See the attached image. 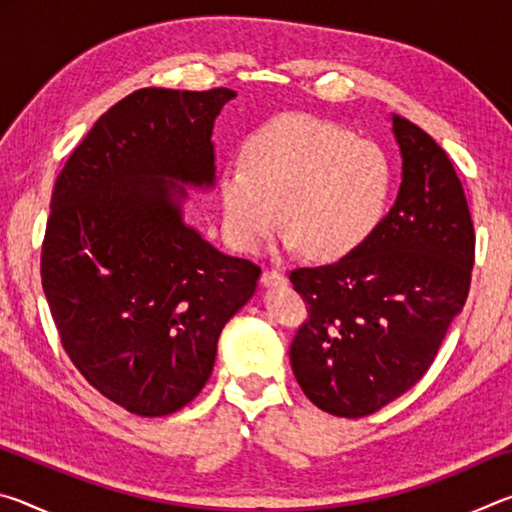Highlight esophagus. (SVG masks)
<instances>
[{"mask_svg":"<svg viewBox=\"0 0 512 512\" xmlns=\"http://www.w3.org/2000/svg\"><path fill=\"white\" fill-rule=\"evenodd\" d=\"M262 287L271 289V287H284L287 284V277H284L280 271H264L262 277H259Z\"/></svg>","mask_w":512,"mask_h":512,"instance_id":"1","label":"esophagus"}]
</instances>
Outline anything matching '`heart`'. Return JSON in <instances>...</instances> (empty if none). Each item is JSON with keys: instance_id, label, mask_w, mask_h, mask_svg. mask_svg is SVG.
Listing matches in <instances>:
<instances>
[{"instance_id": "1", "label": "heart", "mask_w": 512, "mask_h": 512, "mask_svg": "<svg viewBox=\"0 0 512 512\" xmlns=\"http://www.w3.org/2000/svg\"><path fill=\"white\" fill-rule=\"evenodd\" d=\"M393 192L391 160L377 142L332 121L282 115L248 137L241 169L221 176L223 228L253 253L280 223L284 246L343 259L375 235Z\"/></svg>"}]
</instances>
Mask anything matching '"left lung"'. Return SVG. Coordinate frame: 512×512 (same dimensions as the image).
I'll return each mask as SVG.
<instances>
[{"label": "left lung", "instance_id": "obj_1", "mask_svg": "<svg viewBox=\"0 0 512 512\" xmlns=\"http://www.w3.org/2000/svg\"><path fill=\"white\" fill-rule=\"evenodd\" d=\"M391 121L402 155L391 212L352 255L289 275L309 305L293 375L339 418L375 413L418 384L470 291L474 225L454 164L409 119Z\"/></svg>", "mask_w": 512, "mask_h": 512}]
</instances>
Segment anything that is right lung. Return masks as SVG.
Listing matches in <instances>:
<instances>
[{
	"instance_id": "1",
	"label": "right lung",
	"mask_w": 512,
	"mask_h": 512,
	"mask_svg": "<svg viewBox=\"0 0 512 512\" xmlns=\"http://www.w3.org/2000/svg\"><path fill=\"white\" fill-rule=\"evenodd\" d=\"M237 92L146 88L101 115L51 196L42 289L81 375L126 411L183 409L259 268L187 225L185 189L216 185L214 119Z\"/></svg>"
}]
</instances>
